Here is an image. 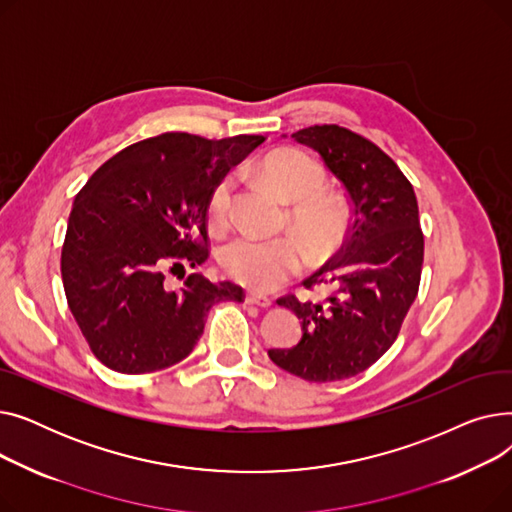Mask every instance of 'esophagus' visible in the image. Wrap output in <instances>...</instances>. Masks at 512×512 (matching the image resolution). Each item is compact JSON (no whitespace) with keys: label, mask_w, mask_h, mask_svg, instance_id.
<instances>
[{"label":"esophagus","mask_w":512,"mask_h":512,"mask_svg":"<svg viewBox=\"0 0 512 512\" xmlns=\"http://www.w3.org/2000/svg\"><path fill=\"white\" fill-rule=\"evenodd\" d=\"M245 301H247L249 305L263 307V309L272 307V299H270V297H265V294H259V292H247V294H245Z\"/></svg>","instance_id":"obj_1"}]
</instances>
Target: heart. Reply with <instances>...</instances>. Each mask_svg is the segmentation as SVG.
Here are the masks:
<instances>
[{
	"instance_id": "b5f03b06",
	"label": "heart",
	"mask_w": 512,
	"mask_h": 512,
	"mask_svg": "<svg viewBox=\"0 0 512 512\" xmlns=\"http://www.w3.org/2000/svg\"><path fill=\"white\" fill-rule=\"evenodd\" d=\"M261 174L292 203L290 222L313 251H324L342 234L346 224L344 205L321 191L328 174L319 161L297 149H280L261 161ZM236 176L222 174L207 195V222L226 228L234 213ZM218 263L226 276L255 290H272L303 267V249L294 236L261 238L240 232L218 249Z\"/></svg>"
}]
</instances>
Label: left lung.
Returning a JSON list of instances; mask_svg holds the SVG:
<instances>
[{
    "label": "left lung",
    "instance_id": "1",
    "mask_svg": "<svg viewBox=\"0 0 512 512\" xmlns=\"http://www.w3.org/2000/svg\"><path fill=\"white\" fill-rule=\"evenodd\" d=\"M292 139L315 149L340 180L351 224L336 257L303 282L307 290L330 286L328 301H301L294 294L278 299L303 321V338L292 348H272L270 359L307 382L346 380L394 344L419 292L417 197L392 157L353 130L321 124Z\"/></svg>",
    "mask_w": 512,
    "mask_h": 512
}]
</instances>
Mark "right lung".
<instances>
[{
	"label": "right lung",
	"instance_id": "1",
	"mask_svg": "<svg viewBox=\"0 0 512 512\" xmlns=\"http://www.w3.org/2000/svg\"><path fill=\"white\" fill-rule=\"evenodd\" d=\"M263 141L164 132L122 149L80 188L62 280L76 324L105 367L130 375L170 367L191 355L215 303L245 301L232 282L182 272V286L168 288L166 274L209 257L211 186Z\"/></svg>",
	"mask_w": 512,
	"mask_h": 512
}]
</instances>
